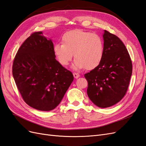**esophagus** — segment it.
<instances>
[{"label":"esophagus","instance_id":"1","mask_svg":"<svg viewBox=\"0 0 146 146\" xmlns=\"http://www.w3.org/2000/svg\"><path fill=\"white\" fill-rule=\"evenodd\" d=\"M73 75H74V77L75 78H78L79 77H80V74H78V73H76V72H74L73 73Z\"/></svg>","mask_w":146,"mask_h":146}]
</instances>
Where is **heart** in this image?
Returning a JSON list of instances; mask_svg holds the SVG:
<instances>
[{
	"instance_id": "1",
	"label": "heart",
	"mask_w": 146,
	"mask_h": 146,
	"mask_svg": "<svg viewBox=\"0 0 146 146\" xmlns=\"http://www.w3.org/2000/svg\"><path fill=\"white\" fill-rule=\"evenodd\" d=\"M61 41L62 43L54 46V52L63 66L69 64L74 53L76 58L72 66L74 70L94 69L104 58V42L98 34L79 29L70 30L63 35Z\"/></svg>"
}]
</instances>
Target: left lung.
<instances>
[{
    "mask_svg": "<svg viewBox=\"0 0 146 146\" xmlns=\"http://www.w3.org/2000/svg\"><path fill=\"white\" fill-rule=\"evenodd\" d=\"M104 58L100 64L85 74L87 94L94 105L107 108L125 96L132 74V63L127 48L116 35L104 31Z\"/></svg>",
    "mask_w": 146,
    "mask_h": 146,
    "instance_id": "1",
    "label": "left lung"
}]
</instances>
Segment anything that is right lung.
<instances>
[{"instance_id": "1", "label": "right lung", "mask_w": 146, "mask_h": 146, "mask_svg": "<svg viewBox=\"0 0 146 146\" xmlns=\"http://www.w3.org/2000/svg\"><path fill=\"white\" fill-rule=\"evenodd\" d=\"M55 58L52 40L38 32L23 42L13 61L17 89L26 104L40 111L55 108L74 80L72 72Z\"/></svg>"}]
</instances>
